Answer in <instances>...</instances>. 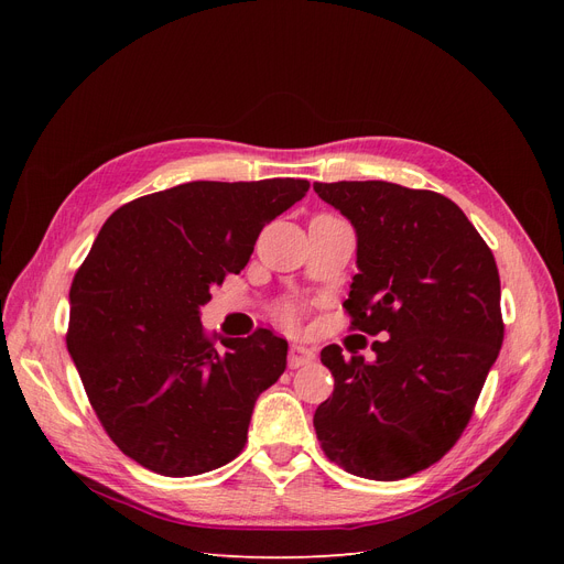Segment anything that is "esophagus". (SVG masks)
I'll use <instances>...</instances> for the list:
<instances>
[{
    "label": "esophagus",
    "instance_id": "34e87169",
    "mask_svg": "<svg viewBox=\"0 0 564 564\" xmlns=\"http://www.w3.org/2000/svg\"><path fill=\"white\" fill-rule=\"evenodd\" d=\"M315 360V350L313 348H305V346H299L294 344L292 348H289V367L292 369H299L303 365H308Z\"/></svg>",
    "mask_w": 564,
    "mask_h": 564
}]
</instances>
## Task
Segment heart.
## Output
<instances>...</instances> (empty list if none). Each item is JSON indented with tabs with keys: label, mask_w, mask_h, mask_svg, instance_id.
Segmentation results:
<instances>
[{
	"label": "heart",
	"mask_w": 564,
	"mask_h": 564,
	"mask_svg": "<svg viewBox=\"0 0 564 564\" xmlns=\"http://www.w3.org/2000/svg\"><path fill=\"white\" fill-rule=\"evenodd\" d=\"M280 317L286 322V324H294L299 319V308L296 305H284V308L280 311Z\"/></svg>",
	"instance_id": "b5f03b06"
}]
</instances>
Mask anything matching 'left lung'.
Wrapping results in <instances>:
<instances>
[{
  "label": "left lung",
  "mask_w": 564,
  "mask_h": 564,
  "mask_svg": "<svg viewBox=\"0 0 564 564\" xmlns=\"http://www.w3.org/2000/svg\"><path fill=\"white\" fill-rule=\"evenodd\" d=\"M357 232L344 308L377 360L322 348L334 392L313 419L329 460L402 480L464 435L503 344L501 280L487 242L452 199L386 181L315 183Z\"/></svg>",
  "instance_id": "1"
}]
</instances>
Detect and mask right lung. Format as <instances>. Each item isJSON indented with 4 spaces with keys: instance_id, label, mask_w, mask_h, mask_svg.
Masks as SVG:
<instances>
[{
    "instance_id": "right-lung-1",
    "label": "right lung",
    "mask_w": 564,
    "mask_h": 564,
    "mask_svg": "<svg viewBox=\"0 0 564 564\" xmlns=\"http://www.w3.org/2000/svg\"><path fill=\"white\" fill-rule=\"evenodd\" d=\"M308 181H193L119 207L70 286L65 344L94 412L135 464L166 477L245 449L256 398L286 369V340L207 334L199 305L240 272L261 230Z\"/></svg>"
}]
</instances>
